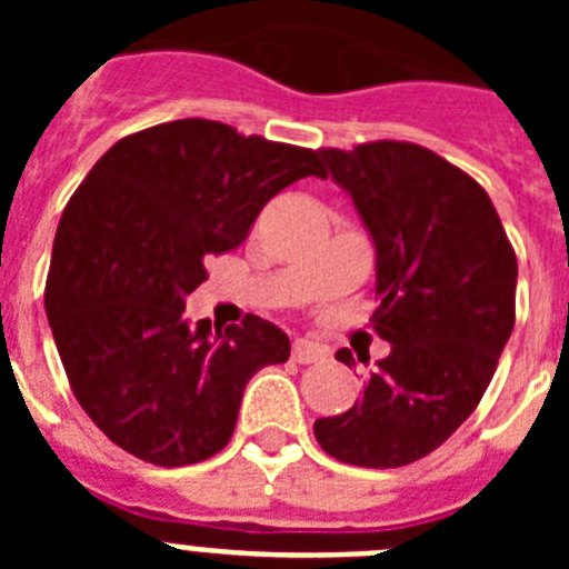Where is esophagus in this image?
<instances>
[{"label": "esophagus", "mask_w": 569, "mask_h": 569, "mask_svg": "<svg viewBox=\"0 0 569 569\" xmlns=\"http://www.w3.org/2000/svg\"><path fill=\"white\" fill-rule=\"evenodd\" d=\"M319 359H325V347L313 345L308 339L293 341V361H299V365H313Z\"/></svg>", "instance_id": "34e87169"}]
</instances>
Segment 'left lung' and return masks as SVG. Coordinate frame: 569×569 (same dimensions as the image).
I'll list each match as a JSON object with an SVG mask.
<instances>
[{
	"instance_id": "left-lung-1",
	"label": "left lung",
	"mask_w": 569,
	"mask_h": 569,
	"mask_svg": "<svg viewBox=\"0 0 569 569\" xmlns=\"http://www.w3.org/2000/svg\"><path fill=\"white\" fill-rule=\"evenodd\" d=\"M376 244L373 330L390 356L350 410L316 419L325 453L405 467L433 453L476 410L516 325V250L472 176L413 142L325 148ZM336 359L353 365L350 350Z\"/></svg>"
}]
</instances>
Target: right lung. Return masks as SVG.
<instances>
[{
    "label": "right lung",
    "instance_id": "add662e5",
    "mask_svg": "<svg viewBox=\"0 0 569 569\" xmlns=\"http://www.w3.org/2000/svg\"><path fill=\"white\" fill-rule=\"evenodd\" d=\"M319 150L241 136L210 119L139 130L99 159L59 219L44 310L70 390L113 445L156 467L216 456L256 370L290 339L248 313L216 333L188 325L204 261L248 239L256 216Z\"/></svg>",
    "mask_w": 569,
    "mask_h": 569
}]
</instances>
